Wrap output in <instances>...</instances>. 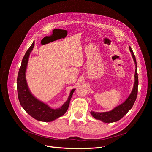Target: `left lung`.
<instances>
[{
	"instance_id": "obj_1",
	"label": "left lung",
	"mask_w": 152,
	"mask_h": 152,
	"mask_svg": "<svg viewBox=\"0 0 152 152\" xmlns=\"http://www.w3.org/2000/svg\"><path fill=\"white\" fill-rule=\"evenodd\" d=\"M129 50L132 54V56L134 59L135 65H136V70H135V82L134 87L132 93L130 96H129L127 99L121 105L118 106L116 108L113 109L112 111L107 112H95L91 111V113L94 118L98 120H100L106 123H110L117 122L121 119L129 111L134 104L135 101L137 98V87H138V77H137V63L136 60L135 55L133 53L131 48L129 46Z\"/></svg>"
}]
</instances>
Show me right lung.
Masks as SVG:
<instances>
[{
  "mask_svg": "<svg viewBox=\"0 0 152 152\" xmlns=\"http://www.w3.org/2000/svg\"><path fill=\"white\" fill-rule=\"evenodd\" d=\"M34 45L35 42L32 43L31 46L27 50L22 59L21 65L17 78L18 96L21 107L30 116L39 121L50 122L63 115L66 113L73 92L75 89H73L71 91L68 100L60 108L55 110L52 109L47 104L36 99L31 94L26 84L25 72L30 54L34 48Z\"/></svg>",
  "mask_w": 152,
  "mask_h": 152,
  "instance_id": "add662e5",
  "label": "right lung"
}]
</instances>
